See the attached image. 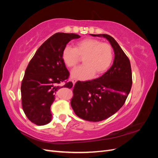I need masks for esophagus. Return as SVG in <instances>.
Wrapping results in <instances>:
<instances>
[{"mask_svg":"<svg viewBox=\"0 0 158 158\" xmlns=\"http://www.w3.org/2000/svg\"><path fill=\"white\" fill-rule=\"evenodd\" d=\"M72 82H73V84L74 85V84H75V83L76 82V80H75V79H73V80H72Z\"/></svg>","mask_w":158,"mask_h":158,"instance_id":"esophagus-1","label":"esophagus"}]
</instances>
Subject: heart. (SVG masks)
<instances>
[{
    "instance_id": "1",
    "label": "heart",
    "mask_w": 158,
    "mask_h": 158,
    "mask_svg": "<svg viewBox=\"0 0 158 158\" xmlns=\"http://www.w3.org/2000/svg\"><path fill=\"white\" fill-rule=\"evenodd\" d=\"M62 59L66 67L74 69L83 59V65L73 70V78L85 80L95 74L100 75L111 66L113 59L112 46L93 38H86L76 43L74 47L66 45L62 52Z\"/></svg>"
}]
</instances>
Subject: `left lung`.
<instances>
[{
  "label": "left lung",
  "mask_w": 158,
  "mask_h": 158,
  "mask_svg": "<svg viewBox=\"0 0 158 158\" xmlns=\"http://www.w3.org/2000/svg\"><path fill=\"white\" fill-rule=\"evenodd\" d=\"M91 35L103 37L109 41L114 52L113 64L97 79L78 81L73 88L70 104L78 117L98 122L113 115L125 103L132 84V70L129 59L113 37Z\"/></svg>",
  "instance_id": "left-lung-1"
}]
</instances>
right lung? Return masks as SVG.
<instances>
[{
	"instance_id": "add662e5",
	"label": "right lung",
	"mask_w": 158,
	"mask_h": 158,
	"mask_svg": "<svg viewBox=\"0 0 158 158\" xmlns=\"http://www.w3.org/2000/svg\"><path fill=\"white\" fill-rule=\"evenodd\" d=\"M79 37L75 33H55L40 47L28 64L21 84L22 106L35 125H45L51 121V106L57 89L73 87V82H67L70 73L62 52L70 40ZM61 82L65 84L60 87Z\"/></svg>"
}]
</instances>
